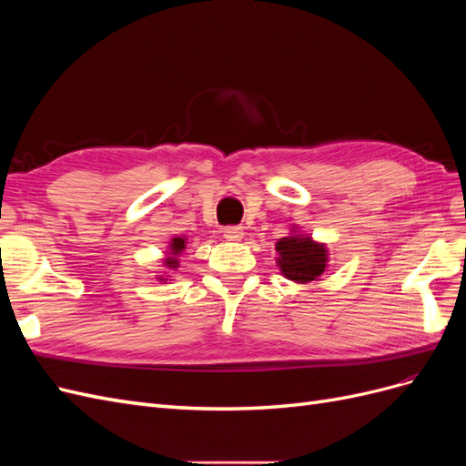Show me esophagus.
<instances>
[{"label":"esophagus","mask_w":466,"mask_h":466,"mask_svg":"<svg viewBox=\"0 0 466 466\" xmlns=\"http://www.w3.org/2000/svg\"><path fill=\"white\" fill-rule=\"evenodd\" d=\"M223 237L228 238V241L237 243V241H241V238L245 237V231H243V228H225L223 229Z\"/></svg>","instance_id":"34e87169"}]
</instances>
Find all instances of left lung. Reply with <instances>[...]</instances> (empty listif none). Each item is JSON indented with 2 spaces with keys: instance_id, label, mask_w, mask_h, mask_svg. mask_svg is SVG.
<instances>
[{
  "instance_id": "left-lung-1",
  "label": "left lung",
  "mask_w": 466,
  "mask_h": 466,
  "mask_svg": "<svg viewBox=\"0 0 466 466\" xmlns=\"http://www.w3.org/2000/svg\"><path fill=\"white\" fill-rule=\"evenodd\" d=\"M276 252V264L281 276L295 284H315L329 270L327 245L315 241L299 228H291L288 237L278 238Z\"/></svg>"
}]
</instances>
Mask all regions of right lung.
Returning a JSON list of instances; mask_svg holds the SVG:
<instances>
[{
	"label": "right lung",
	"mask_w": 466,
	"mask_h": 466,
	"mask_svg": "<svg viewBox=\"0 0 466 466\" xmlns=\"http://www.w3.org/2000/svg\"><path fill=\"white\" fill-rule=\"evenodd\" d=\"M187 243H188V238L185 235H177V237L171 238V241H168V247L165 250V258H163V268L167 272L157 274L159 281H168V279H171L168 272L178 270V268H180V255L185 252Z\"/></svg>",
	"instance_id": "obj_1"
}]
</instances>
